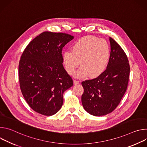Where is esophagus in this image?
<instances>
[{"instance_id":"1","label":"esophagus","mask_w":147,"mask_h":147,"mask_svg":"<svg viewBox=\"0 0 147 147\" xmlns=\"http://www.w3.org/2000/svg\"><path fill=\"white\" fill-rule=\"evenodd\" d=\"M74 84H78L80 83V81L75 79V80H74Z\"/></svg>"}]
</instances>
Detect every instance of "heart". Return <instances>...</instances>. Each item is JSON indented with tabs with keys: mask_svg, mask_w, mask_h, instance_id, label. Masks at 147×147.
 <instances>
[{
	"mask_svg": "<svg viewBox=\"0 0 147 147\" xmlns=\"http://www.w3.org/2000/svg\"><path fill=\"white\" fill-rule=\"evenodd\" d=\"M111 57V49L108 42L103 39L87 36L82 37L73 44L71 51L63 53V63L66 71L73 74L80 65L76 75L91 77L101 75L107 69Z\"/></svg>",
	"mask_w": 147,
	"mask_h": 147,
	"instance_id": "b5f03b06",
	"label": "heart"
}]
</instances>
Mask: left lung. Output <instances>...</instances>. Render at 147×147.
Segmentation results:
<instances>
[{
  "mask_svg": "<svg viewBox=\"0 0 147 147\" xmlns=\"http://www.w3.org/2000/svg\"><path fill=\"white\" fill-rule=\"evenodd\" d=\"M111 57L108 66L101 75L84 81L81 102L90 114L100 116L113 111L126 91L130 76L127 56L121 47L112 38Z\"/></svg>",
  "mask_w": 147,
  "mask_h": 147,
  "instance_id": "left-lung-1",
  "label": "left lung"
}]
</instances>
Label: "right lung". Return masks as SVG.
Returning <instances> with one entry per match:
<instances>
[{"label":"right lung","mask_w":147,"mask_h":147,"mask_svg":"<svg viewBox=\"0 0 147 147\" xmlns=\"http://www.w3.org/2000/svg\"><path fill=\"white\" fill-rule=\"evenodd\" d=\"M74 36L45 31L27 46L18 66L22 94L35 112L45 116L56 113L63 103V93L73 85L63 65L62 50Z\"/></svg>","instance_id":"obj_1"}]
</instances>
